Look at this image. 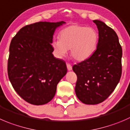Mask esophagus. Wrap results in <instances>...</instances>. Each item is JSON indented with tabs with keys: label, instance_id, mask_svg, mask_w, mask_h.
<instances>
[{
	"label": "esophagus",
	"instance_id": "34e87169",
	"mask_svg": "<svg viewBox=\"0 0 130 130\" xmlns=\"http://www.w3.org/2000/svg\"><path fill=\"white\" fill-rule=\"evenodd\" d=\"M67 67L68 70H69V71L72 70V65H70V64L67 63Z\"/></svg>",
	"mask_w": 130,
	"mask_h": 130
}]
</instances>
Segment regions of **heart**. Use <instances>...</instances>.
<instances>
[{"label": "heart", "mask_w": 130, "mask_h": 130, "mask_svg": "<svg viewBox=\"0 0 130 130\" xmlns=\"http://www.w3.org/2000/svg\"><path fill=\"white\" fill-rule=\"evenodd\" d=\"M60 40L51 43L55 56L62 58L70 50V55L77 61L89 58L96 48L99 34L93 27L71 25L63 29L59 34Z\"/></svg>", "instance_id": "1"}]
</instances>
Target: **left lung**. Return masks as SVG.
Listing matches in <instances>:
<instances>
[{
	"instance_id": "obj_1",
	"label": "left lung",
	"mask_w": 130,
	"mask_h": 130,
	"mask_svg": "<svg viewBox=\"0 0 130 130\" xmlns=\"http://www.w3.org/2000/svg\"><path fill=\"white\" fill-rule=\"evenodd\" d=\"M99 30L96 51L87 60L73 66L77 77L75 91L79 100L95 105L114 91L122 73V47L113 29L100 20H93Z\"/></svg>"
}]
</instances>
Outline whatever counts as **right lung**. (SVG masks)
I'll return each mask as SVG.
<instances>
[{
  "instance_id": "add662e5",
  "label": "right lung",
  "mask_w": 130,
  "mask_h": 130,
  "mask_svg": "<svg viewBox=\"0 0 130 130\" xmlns=\"http://www.w3.org/2000/svg\"><path fill=\"white\" fill-rule=\"evenodd\" d=\"M65 21H40L20 29L11 40L7 72L16 93L36 105H44L55 96L56 86L67 74L66 63L52 53L55 30Z\"/></svg>"
}]
</instances>
